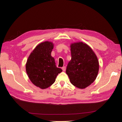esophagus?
<instances>
[{"mask_svg": "<svg viewBox=\"0 0 122 122\" xmlns=\"http://www.w3.org/2000/svg\"><path fill=\"white\" fill-rule=\"evenodd\" d=\"M61 69L63 70V71H65V70H66V66H63L62 68H61Z\"/></svg>", "mask_w": 122, "mask_h": 122, "instance_id": "obj_1", "label": "esophagus"}]
</instances>
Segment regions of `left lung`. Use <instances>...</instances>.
I'll return each instance as SVG.
<instances>
[{
    "mask_svg": "<svg viewBox=\"0 0 122 122\" xmlns=\"http://www.w3.org/2000/svg\"><path fill=\"white\" fill-rule=\"evenodd\" d=\"M71 59L66 73L70 82L78 88L84 89L94 81L99 70V63L95 52L82 42L71 43Z\"/></svg>",
    "mask_w": 122,
    "mask_h": 122,
    "instance_id": "obj_1",
    "label": "left lung"
}]
</instances>
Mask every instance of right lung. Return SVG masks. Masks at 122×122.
<instances>
[{
    "label": "right lung",
    "instance_id": "right-lung-1",
    "mask_svg": "<svg viewBox=\"0 0 122 122\" xmlns=\"http://www.w3.org/2000/svg\"><path fill=\"white\" fill-rule=\"evenodd\" d=\"M53 43L45 41L38 44L30 54L25 64V70L30 80L41 89H46L55 82L57 76L62 70L56 66L51 53Z\"/></svg>",
    "mask_w": 122,
    "mask_h": 122
}]
</instances>
